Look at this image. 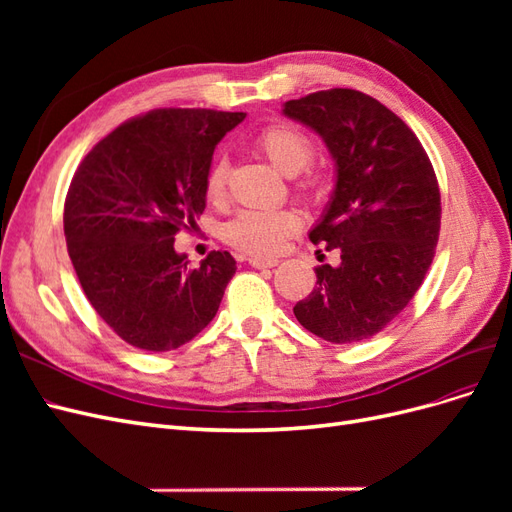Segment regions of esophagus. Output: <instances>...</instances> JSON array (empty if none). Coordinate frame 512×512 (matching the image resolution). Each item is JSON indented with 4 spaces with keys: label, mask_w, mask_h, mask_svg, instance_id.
I'll return each instance as SVG.
<instances>
[{
    "label": "esophagus",
    "mask_w": 512,
    "mask_h": 512,
    "mask_svg": "<svg viewBox=\"0 0 512 512\" xmlns=\"http://www.w3.org/2000/svg\"><path fill=\"white\" fill-rule=\"evenodd\" d=\"M277 258H260V256H252L250 258V265L254 267V269H271V267H275L277 265Z\"/></svg>",
    "instance_id": "obj_1"
}]
</instances>
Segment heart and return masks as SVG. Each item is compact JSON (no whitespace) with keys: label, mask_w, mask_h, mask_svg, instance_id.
<instances>
[{"label":"heart","mask_w":512,"mask_h":512,"mask_svg":"<svg viewBox=\"0 0 512 512\" xmlns=\"http://www.w3.org/2000/svg\"><path fill=\"white\" fill-rule=\"evenodd\" d=\"M256 149L282 175L297 177L309 166L314 145L309 138L292 126H271L256 136ZM228 168L222 158L209 166L207 196L220 200L226 192ZM303 192H318V183L307 179L301 183ZM301 228V218L292 209H243L224 226V239L237 250L254 256H273Z\"/></svg>","instance_id":"heart-1"}]
</instances>
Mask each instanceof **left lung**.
I'll use <instances>...</instances> for the list:
<instances>
[{"mask_svg": "<svg viewBox=\"0 0 512 512\" xmlns=\"http://www.w3.org/2000/svg\"><path fill=\"white\" fill-rule=\"evenodd\" d=\"M282 113L314 130L335 162V185L309 239L339 252L294 305L303 327L333 344L382 331L423 284L440 235L436 173L414 132L354 89L288 100Z\"/></svg>", "mask_w": 512, "mask_h": 512, "instance_id": "obj_1", "label": "left lung"}]
</instances>
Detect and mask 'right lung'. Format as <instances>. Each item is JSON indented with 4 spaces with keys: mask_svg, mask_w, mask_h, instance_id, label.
Wrapping results in <instances>:
<instances>
[{
    "mask_svg": "<svg viewBox=\"0 0 512 512\" xmlns=\"http://www.w3.org/2000/svg\"><path fill=\"white\" fill-rule=\"evenodd\" d=\"M243 119L158 108L102 138L72 177L64 232L76 277L98 316L134 348L175 350L218 314L235 258L211 252L192 269L175 235L205 211L215 145Z\"/></svg>",
    "mask_w": 512,
    "mask_h": 512,
    "instance_id": "obj_1",
    "label": "right lung"
}]
</instances>
